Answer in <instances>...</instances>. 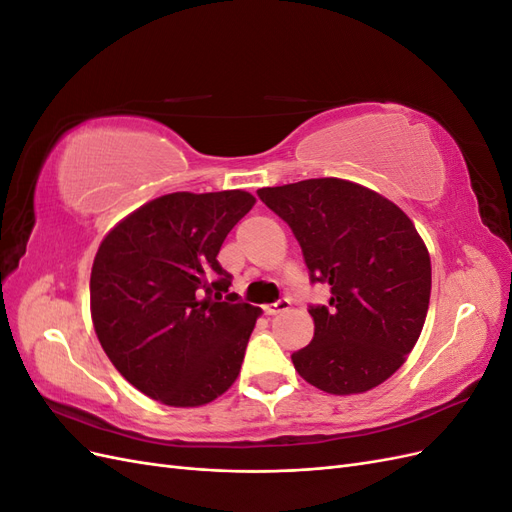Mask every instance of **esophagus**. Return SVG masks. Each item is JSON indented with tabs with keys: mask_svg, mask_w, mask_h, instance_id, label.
<instances>
[{
	"mask_svg": "<svg viewBox=\"0 0 512 512\" xmlns=\"http://www.w3.org/2000/svg\"><path fill=\"white\" fill-rule=\"evenodd\" d=\"M288 307H290V301H288V299H280V301H275V303H271V305L262 307V312H265L267 316H277V314L286 312Z\"/></svg>",
	"mask_w": 512,
	"mask_h": 512,
	"instance_id": "esophagus-1",
	"label": "esophagus"
}]
</instances>
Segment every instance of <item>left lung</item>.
I'll return each instance as SVG.
<instances>
[{
  "instance_id": "obj_1",
  "label": "left lung",
  "mask_w": 512,
  "mask_h": 512,
  "mask_svg": "<svg viewBox=\"0 0 512 512\" xmlns=\"http://www.w3.org/2000/svg\"><path fill=\"white\" fill-rule=\"evenodd\" d=\"M258 196L297 237L309 280L329 284L312 305V344L294 369L331 395L365 393L412 352L429 309L431 260L412 220L359 183L324 177L262 188Z\"/></svg>"
}]
</instances>
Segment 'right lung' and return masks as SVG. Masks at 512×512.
Returning <instances> with one entry per match:
<instances>
[{
  "instance_id": "add662e5",
  "label": "right lung",
  "mask_w": 512,
  "mask_h": 512,
  "mask_svg": "<svg viewBox=\"0 0 512 512\" xmlns=\"http://www.w3.org/2000/svg\"><path fill=\"white\" fill-rule=\"evenodd\" d=\"M256 198L175 192L102 239L89 280L91 320L108 359L138 391L175 408L205 406L237 380L260 307L228 292L218 254Z\"/></svg>"
}]
</instances>
